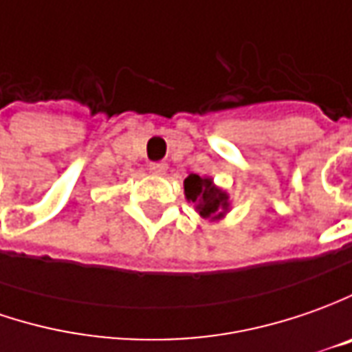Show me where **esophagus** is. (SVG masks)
I'll use <instances>...</instances> for the list:
<instances>
[{"label":"esophagus","instance_id":"esophagus-1","mask_svg":"<svg viewBox=\"0 0 352 352\" xmlns=\"http://www.w3.org/2000/svg\"><path fill=\"white\" fill-rule=\"evenodd\" d=\"M150 171H152L153 175H165V173H167V164H164V162L150 164Z\"/></svg>","mask_w":352,"mask_h":352}]
</instances>
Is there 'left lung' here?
<instances>
[{
  "instance_id": "1",
  "label": "left lung",
  "mask_w": 352,
  "mask_h": 352,
  "mask_svg": "<svg viewBox=\"0 0 352 352\" xmlns=\"http://www.w3.org/2000/svg\"><path fill=\"white\" fill-rule=\"evenodd\" d=\"M185 197L188 202L195 204L197 212L202 218L220 220L230 208V197L222 188L214 185L210 177H200L197 173H190L185 179Z\"/></svg>"
}]
</instances>
